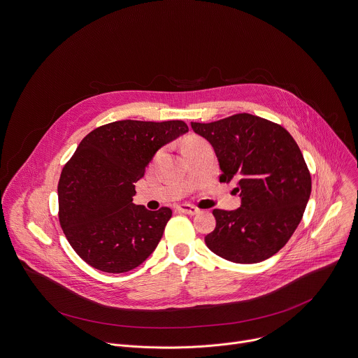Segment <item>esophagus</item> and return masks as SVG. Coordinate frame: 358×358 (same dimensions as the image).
<instances>
[{
	"label": "esophagus",
	"instance_id": "1",
	"mask_svg": "<svg viewBox=\"0 0 358 358\" xmlns=\"http://www.w3.org/2000/svg\"><path fill=\"white\" fill-rule=\"evenodd\" d=\"M178 210L182 212V213H186V215H196V213H199V209H197V208L193 206V205H187V203L179 205V206H178Z\"/></svg>",
	"mask_w": 358,
	"mask_h": 358
}]
</instances>
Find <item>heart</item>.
Instances as JSON below:
<instances>
[{"mask_svg":"<svg viewBox=\"0 0 358 358\" xmlns=\"http://www.w3.org/2000/svg\"><path fill=\"white\" fill-rule=\"evenodd\" d=\"M202 142H203V139H201V138H197V136H190V138H187V139L183 142L182 149H185V148H190V146H196V145H199V143H202Z\"/></svg>","mask_w":358,"mask_h":358,"instance_id":"b5f03b06","label":"heart"}]
</instances>
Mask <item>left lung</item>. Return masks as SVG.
<instances>
[{"label": "left lung", "instance_id": "1", "mask_svg": "<svg viewBox=\"0 0 358 358\" xmlns=\"http://www.w3.org/2000/svg\"><path fill=\"white\" fill-rule=\"evenodd\" d=\"M208 139L222 169L236 180L242 206L215 209L208 248L233 263H259L279 252L297 229L311 193V176L293 136L279 124L236 113L210 124L190 122Z\"/></svg>", "mask_w": 358, "mask_h": 358}]
</instances>
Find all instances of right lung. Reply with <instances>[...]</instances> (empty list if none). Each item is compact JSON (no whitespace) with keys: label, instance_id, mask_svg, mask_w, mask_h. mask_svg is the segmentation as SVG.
I'll return each mask as SVG.
<instances>
[{"label":"right lung","instance_id":"right-lung-1","mask_svg":"<svg viewBox=\"0 0 358 358\" xmlns=\"http://www.w3.org/2000/svg\"><path fill=\"white\" fill-rule=\"evenodd\" d=\"M189 131L183 121H116L90 132L65 164L58 183L59 224L76 255L105 273H125L156 249L169 208L132 203L159 148Z\"/></svg>","mask_w":358,"mask_h":358}]
</instances>
